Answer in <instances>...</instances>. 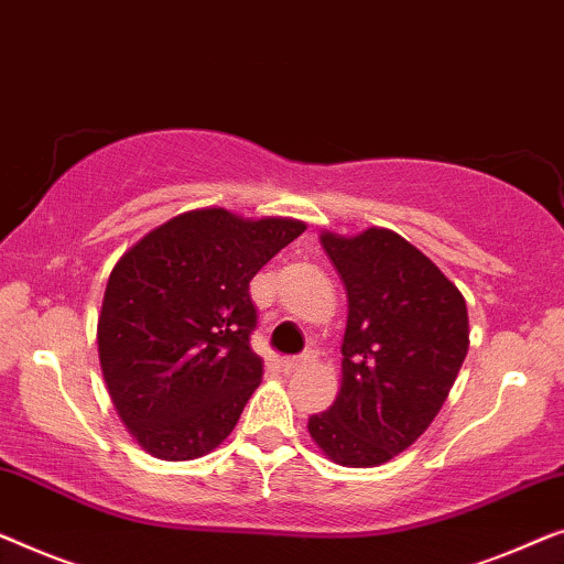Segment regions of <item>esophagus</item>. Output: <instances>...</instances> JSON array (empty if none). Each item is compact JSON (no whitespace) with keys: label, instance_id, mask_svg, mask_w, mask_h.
<instances>
[{"label":"esophagus","instance_id":"esophagus-1","mask_svg":"<svg viewBox=\"0 0 564 564\" xmlns=\"http://www.w3.org/2000/svg\"><path fill=\"white\" fill-rule=\"evenodd\" d=\"M312 360H314V355H296V358H283L281 365H283L285 372H296L301 368H306V365Z\"/></svg>","mask_w":564,"mask_h":564}]
</instances>
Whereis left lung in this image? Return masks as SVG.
Segmentation results:
<instances>
[{"mask_svg": "<svg viewBox=\"0 0 564 564\" xmlns=\"http://www.w3.org/2000/svg\"><path fill=\"white\" fill-rule=\"evenodd\" d=\"M347 289L343 386L308 434L337 465L376 467L440 414L470 345L455 283L391 229L322 235Z\"/></svg>", "mask_w": 564, "mask_h": 564, "instance_id": "8db88e82", "label": "left lung"}]
</instances>
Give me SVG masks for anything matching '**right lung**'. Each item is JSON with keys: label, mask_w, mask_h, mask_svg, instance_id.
Returning <instances> with one entry per match:
<instances>
[{"label": "right lung", "mask_w": 564, "mask_h": 564, "mask_svg": "<svg viewBox=\"0 0 564 564\" xmlns=\"http://www.w3.org/2000/svg\"><path fill=\"white\" fill-rule=\"evenodd\" d=\"M304 229L196 209L148 232L115 265L97 329L101 372L150 455L202 457L235 430L263 378L250 347V281Z\"/></svg>", "instance_id": "add662e5"}]
</instances>
